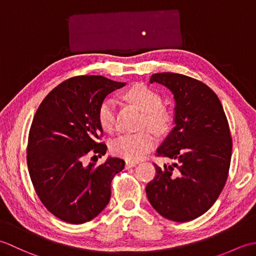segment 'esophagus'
<instances>
[{"label":"esophagus","mask_w":256,"mask_h":256,"mask_svg":"<svg viewBox=\"0 0 256 256\" xmlns=\"http://www.w3.org/2000/svg\"><path fill=\"white\" fill-rule=\"evenodd\" d=\"M136 164L138 162H132V160H126L125 162V168H131V167H134V166H136Z\"/></svg>","instance_id":"esophagus-1"}]
</instances>
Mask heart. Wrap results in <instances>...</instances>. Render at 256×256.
I'll return each instance as SVG.
<instances>
[{"label": "heart", "mask_w": 256, "mask_h": 256, "mask_svg": "<svg viewBox=\"0 0 256 256\" xmlns=\"http://www.w3.org/2000/svg\"><path fill=\"white\" fill-rule=\"evenodd\" d=\"M125 98L143 111L140 126L148 125L157 133H164L170 128L172 116L166 108L162 106V98L153 89L145 84H135L125 92ZM116 101L106 98L98 108V121L106 132L116 128ZM156 138L150 128L135 133H126L112 140L110 144L113 154L128 160H138L154 148Z\"/></svg>", "instance_id": "obj_1"}]
</instances>
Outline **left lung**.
Masks as SVG:
<instances>
[{
	"mask_svg": "<svg viewBox=\"0 0 256 256\" xmlns=\"http://www.w3.org/2000/svg\"><path fill=\"white\" fill-rule=\"evenodd\" d=\"M150 84L167 86L176 101L175 128L157 148L172 165L154 164L156 175L146 186L153 208L168 220L186 222L202 216L224 189L232 154L229 123L214 91L188 76L160 72Z\"/></svg>",
	"mask_w": 256,
	"mask_h": 256,
	"instance_id": "obj_1",
	"label": "left lung"
}]
</instances>
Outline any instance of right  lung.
Returning a JSON list of instances; mask_svg holds the SVG:
<instances>
[{"label":"right lung","instance_id":"add662e5","mask_svg":"<svg viewBox=\"0 0 256 256\" xmlns=\"http://www.w3.org/2000/svg\"><path fill=\"white\" fill-rule=\"evenodd\" d=\"M123 86L102 76L69 78L46 96L34 116L27 143L32 186L42 204L68 224L96 218L110 200L113 177L124 168L118 157L101 165L84 162L88 153L106 154V145L98 142L103 135L98 108Z\"/></svg>","mask_w":256,"mask_h":256}]
</instances>
